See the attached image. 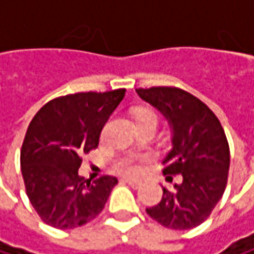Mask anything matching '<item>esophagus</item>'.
Here are the masks:
<instances>
[{"label": "esophagus", "mask_w": 254, "mask_h": 254, "mask_svg": "<svg viewBox=\"0 0 254 254\" xmlns=\"http://www.w3.org/2000/svg\"><path fill=\"white\" fill-rule=\"evenodd\" d=\"M125 184L127 185H130L132 188H138V187H141V182L139 181H135V179H129V178H125V179H122Z\"/></svg>", "instance_id": "1"}]
</instances>
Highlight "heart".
Masks as SVG:
<instances>
[{
  "label": "heart",
  "mask_w": 254,
  "mask_h": 254,
  "mask_svg": "<svg viewBox=\"0 0 254 254\" xmlns=\"http://www.w3.org/2000/svg\"><path fill=\"white\" fill-rule=\"evenodd\" d=\"M141 121H151V122L157 124V116H156V113H153L150 110H142L138 115V122H141ZM116 169H118V172H121L124 175H127V177H136L139 174V171H141L138 162L135 159H132V157L121 160L116 165Z\"/></svg>",
  "instance_id": "heart-1"
}]
</instances>
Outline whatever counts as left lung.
<instances>
[{"mask_svg":"<svg viewBox=\"0 0 254 254\" xmlns=\"http://www.w3.org/2000/svg\"><path fill=\"white\" fill-rule=\"evenodd\" d=\"M141 100L157 109L171 127L172 148L163 159V175L172 188H163L160 203L147 209L150 218L171 229L185 231L203 224L222 198L229 171V145L215 113L190 92L156 86L136 89Z\"/></svg>","mask_w":254,"mask_h":254,"instance_id":"left-lung-1","label":"left lung"}]
</instances>
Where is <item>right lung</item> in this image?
<instances>
[{"label":"right lung","instance_id":"1","mask_svg":"<svg viewBox=\"0 0 254 254\" xmlns=\"http://www.w3.org/2000/svg\"><path fill=\"white\" fill-rule=\"evenodd\" d=\"M127 89L79 92L47 103L32 119L20 151L26 194L54 228L85 225L101 213L118 178L79 177L82 156L98 147L100 133Z\"/></svg>","mask_w":254,"mask_h":254}]
</instances>
